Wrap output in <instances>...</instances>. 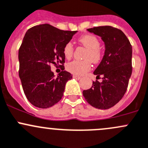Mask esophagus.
<instances>
[{
  "label": "esophagus",
  "instance_id": "obj_1",
  "mask_svg": "<svg viewBox=\"0 0 148 148\" xmlns=\"http://www.w3.org/2000/svg\"><path fill=\"white\" fill-rule=\"evenodd\" d=\"M73 78L76 79H81V77H79L77 75H73Z\"/></svg>",
  "mask_w": 148,
  "mask_h": 148
}]
</instances>
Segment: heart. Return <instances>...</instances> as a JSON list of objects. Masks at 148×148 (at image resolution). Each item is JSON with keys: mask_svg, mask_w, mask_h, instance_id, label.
Returning a JSON list of instances; mask_svg holds the SVG:
<instances>
[{"mask_svg": "<svg viewBox=\"0 0 148 148\" xmlns=\"http://www.w3.org/2000/svg\"><path fill=\"white\" fill-rule=\"evenodd\" d=\"M80 44L87 49L85 59L86 60L84 61H77L74 60L67 64L66 69L69 72L76 75H82L89 71L91 69V62L94 64L99 63L102 58V52L101 51L99 46H100V41L93 35H85L82 36L79 39ZM74 52V48H73L71 43H67L64 48V54L65 57L69 59L71 57ZM90 59V60L88 59Z\"/></svg>", "mask_w": 148, "mask_h": 148, "instance_id": "1", "label": "heart"}]
</instances>
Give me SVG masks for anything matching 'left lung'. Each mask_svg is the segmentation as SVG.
<instances>
[{"instance_id":"left-lung-1","label":"left lung","mask_w":148,"mask_h":148,"mask_svg":"<svg viewBox=\"0 0 148 148\" xmlns=\"http://www.w3.org/2000/svg\"><path fill=\"white\" fill-rule=\"evenodd\" d=\"M89 32L101 37L104 54L94 71L102 82H93L90 89L83 91L86 101L94 107L107 110L123 97L132 74V49L125 34L110 26L88 28Z\"/></svg>"}]
</instances>
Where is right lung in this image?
<instances>
[{
  "label": "right lung",
  "instance_id": "add662e5",
  "mask_svg": "<svg viewBox=\"0 0 148 148\" xmlns=\"http://www.w3.org/2000/svg\"><path fill=\"white\" fill-rule=\"evenodd\" d=\"M77 32L48 23L26 31L18 51L19 77L26 98L35 107L49 108L63 97L66 84L72 74L62 71L55 77L50 65L64 62V48Z\"/></svg>",
  "mask_w": 148,
  "mask_h": 148
}]
</instances>
